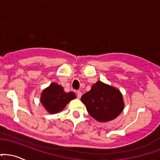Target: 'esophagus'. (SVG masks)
<instances>
[{"mask_svg":"<svg viewBox=\"0 0 160 160\" xmlns=\"http://www.w3.org/2000/svg\"><path fill=\"white\" fill-rule=\"evenodd\" d=\"M77 95H78V98H81V96H82V93H81V92H80V91H78V92H77Z\"/></svg>","mask_w":160,"mask_h":160,"instance_id":"1","label":"esophagus"}]
</instances>
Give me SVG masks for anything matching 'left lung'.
Segmentation results:
<instances>
[{
  "mask_svg": "<svg viewBox=\"0 0 160 160\" xmlns=\"http://www.w3.org/2000/svg\"><path fill=\"white\" fill-rule=\"evenodd\" d=\"M81 101L89 115L101 122L113 120L124 109L120 91L101 81L92 85L91 90L82 96Z\"/></svg>",
  "mask_w": 160,
  "mask_h": 160,
  "instance_id": "left-lung-1",
  "label": "left lung"
}]
</instances>
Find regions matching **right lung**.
<instances>
[{
  "label": "right lung",
  "instance_id": "add662e5",
  "mask_svg": "<svg viewBox=\"0 0 160 160\" xmlns=\"http://www.w3.org/2000/svg\"><path fill=\"white\" fill-rule=\"evenodd\" d=\"M76 95L74 92L66 93L61 86L51 83L43 90L41 95V102L44 107L51 114L59 112L65 108L67 103L74 99Z\"/></svg>",
  "mask_w": 160,
  "mask_h": 160
}]
</instances>
